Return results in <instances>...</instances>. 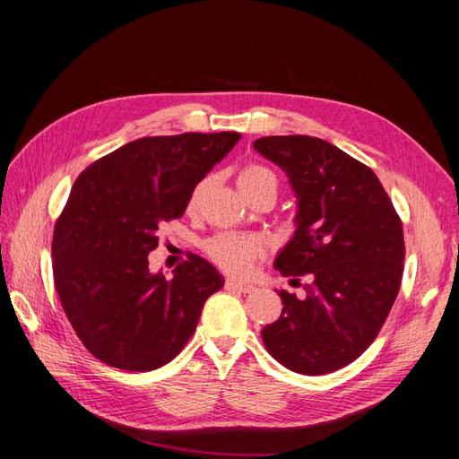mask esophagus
Returning a JSON list of instances; mask_svg holds the SVG:
<instances>
[{"label": "esophagus", "instance_id": "obj_1", "mask_svg": "<svg viewBox=\"0 0 459 459\" xmlns=\"http://www.w3.org/2000/svg\"><path fill=\"white\" fill-rule=\"evenodd\" d=\"M226 287L233 289V290H239V293H251V290L255 289L253 283H247V281H241V280H233V277H230V280L226 281Z\"/></svg>", "mask_w": 459, "mask_h": 459}]
</instances>
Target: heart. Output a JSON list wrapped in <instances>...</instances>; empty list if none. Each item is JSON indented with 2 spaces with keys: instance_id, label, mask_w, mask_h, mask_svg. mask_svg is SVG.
<instances>
[{
  "instance_id": "b5f03b06",
  "label": "heart",
  "mask_w": 459,
  "mask_h": 459,
  "mask_svg": "<svg viewBox=\"0 0 459 459\" xmlns=\"http://www.w3.org/2000/svg\"><path fill=\"white\" fill-rule=\"evenodd\" d=\"M238 184L245 197H251L253 193L266 187L277 193V176L262 164H247L239 172ZM203 189H204V182H201L195 189H193L191 199H189L191 208L199 203ZM204 251L221 270H226L230 273H245L248 268H251L253 260L260 253V245L256 239L248 238V235L218 233L212 239H208L204 243Z\"/></svg>"
}]
</instances>
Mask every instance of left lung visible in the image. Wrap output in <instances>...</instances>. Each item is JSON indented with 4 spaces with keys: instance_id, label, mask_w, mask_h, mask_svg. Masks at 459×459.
Instances as JSON below:
<instances>
[{
    "instance_id": "left-lung-1",
    "label": "left lung",
    "mask_w": 459,
    "mask_h": 459,
    "mask_svg": "<svg viewBox=\"0 0 459 459\" xmlns=\"http://www.w3.org/2000/svg\"><path fill=\"white\" fill-rule=\"evenodd\" d=\"M255 149L297 195V230L273 266L310 281L302 300L277 290L283 310L262 341L290 371L341 369L375 341L396 300L406 255L400 216L369 166L319 137L270 135Z\"/></svg>"
}]
</instances>
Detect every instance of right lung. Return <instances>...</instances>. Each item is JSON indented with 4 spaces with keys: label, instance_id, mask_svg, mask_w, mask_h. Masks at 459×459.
<instances>
[{
    "label": "right lung",
    "instance_id": "right-lung-1",
    "mask_svg": "<svg viewBox=\"0 0 459 459\" xmlns=\"http://www.w3.org/2000/svg\"><path fill=\"white\" fill-rule=\"evenodd\" d=\"M241 140L238 132L142 137L78 176L53 231V280L78 339L101 362L151 371L191 339L224 277L199 255L172 280L149 272L164 221Z\"/></svg>",
    "mask_w": 459,
    "mask_h": 459
}]
</instances>
